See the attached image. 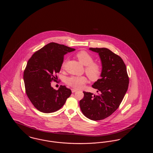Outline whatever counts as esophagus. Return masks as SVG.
I'll list each match as a JSON object with an SVG mask.
<instances>
[{"label": "esophagus", "mask_w": 153, "mask_h": 153, "mask_svg": "<svg viewBox=\"0 0 153 153\" xmlns=\"http://www.w3.org/2000/svg\"><path fill=\"white\" fill-rule=\"evenodd\" d=\"M77 91V90H76V89H72V93L76 92Z\"/></svg>", "instance_id": "1"}]
</instances>
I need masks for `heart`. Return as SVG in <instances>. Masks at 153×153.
Segmentation results:
<instances>
[{"label":"heart","mask_w":153,"mask_h":153,"mask_svg":"<svg viewBox=\"0 0 153 153\" xmlns=\"http://www.w3.org/2000/svg\"><path fill=\"white\" fill-rule=\"evenodd\" d=\"M76 57L85 67V72L91 81L98 80L102 72L101 65L96 62H94L93 57L87 51H82L78 52ZM65 61L62 64V68H64ZM66 83L69 86L75 89H80L87 82V79L84 76H72L66 79Z\"/></svg>","instance_id":"b5f03b06"}]
</instances>
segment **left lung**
Returning a JSON list of instances; mask_svg holds the SVG:
<instances>
[{"label": "left lung", "instance_id": "obj_1", "mask_svg": "<svg viewBox=\"0 0 153 153\" xmlns=\"http://www.w3.org/2000/svg\"><path fill=\"white\" fill-rule=\"evenodd\" d=\"M99 53L102 61L101 78L92 85L98 95L83 92L80 101L82 114L92 120L104 119L112 115L123 99L129 84L126 66L122 58L107 48H89Z\"/></svg>", "mask_w": 153, "mask_h": 153}]
</instances>
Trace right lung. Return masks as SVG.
Masks as SVG:
<instances>
[{
  "label": "right lung",
  "instance_id": "1",
  "mask_svg": "<svg viewBox=\"0 0 153 153\" xmlns=\"http://www.w3.org/2000/svg\"><path fill=\"white\" fill-rule=\"evenodd\" d=\"M75 51L64 45L51 42L36 51L30 58L23 73L26 95L38 111L51 113L60 109L72 92L64 85L58 90L51 87L56 81L64 55Z\"/></svg>",
  "mask_w": 153,
  "mask_h": 153
}]
</instances>
